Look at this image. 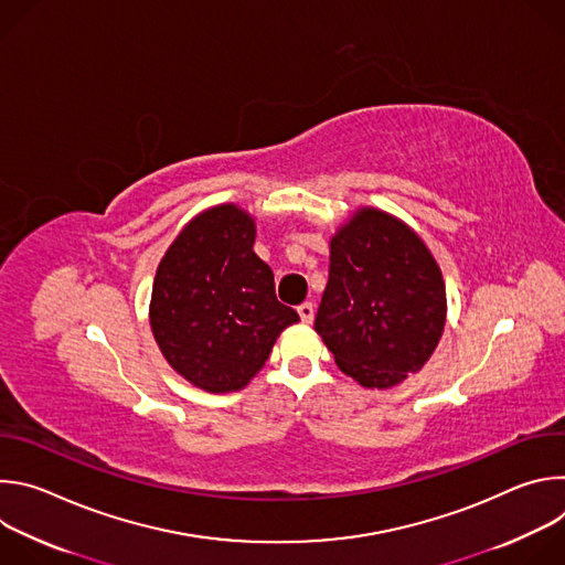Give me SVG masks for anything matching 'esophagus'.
I'll return each mask as SVG.
<instances>
[{
  "instance_id": "1",
  "label": "esophagus",
  "mask_w": 565,
  "mask_h": 565,
  "mask_svg": "<svg viewBox=\"0 0 565 565\" xmlns=\"http://www.w3.org/2000/svg\"><path fill=\"white\" fill-rule=\"evenodd\" d=\"M297 312H299L303 324H310V321L315 319V306L310 301H303L301 306H297Z\"/></svg>"
}]
</instances>
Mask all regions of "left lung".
Instances as JSON below:
<instances>
[{
    "mask_svg": "<svg viewBox=\"0 0 565 565\" xmlns=\"http://www.w3.org/2000/svg\"><path fill=\"white\" fill-rule=\"evenodd\" d=\"M447 315L443 273L399 218L358 210L331 238L329 284L315 331L366 388H391L436 351Z\"/></svg>",
    "mask_w": 565,
    "mask_h": 565,
    "instance_id": "obj_1",
    "label": "left lung"
}]
</instances>
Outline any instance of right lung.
Instances as JSON below:
<instances>
[{"instance_id":"add662e5","label":"right lung","mask_w":565,"mask_h":565,"mask_svg":"<svg viewBox=\"0 0 565 565\" xmlns=\"http://www.w3.org/2000/svg\"><path fill=\"white\" fill-rule=\"evenodd\" d=\"M255 218L232 203L194 216L160 259L149 324L160 353L210 393L244 388L299 315L275 295Z\"/></svg>"}]
</instances>
